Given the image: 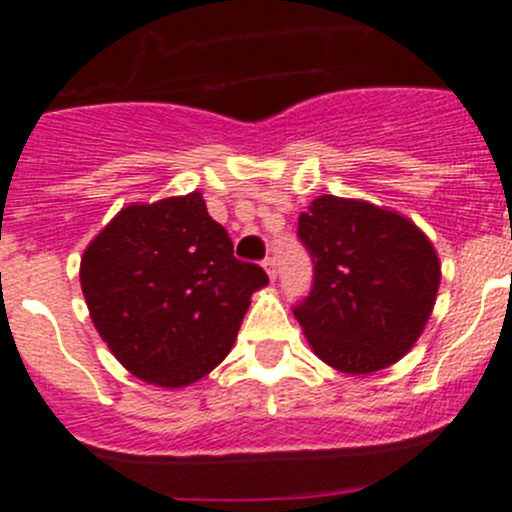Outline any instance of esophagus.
Returning a JSON list of instances; mask_svg holds the SVG:
<instances>
[{"label":"esophagus","mask_w":512,"mask_h":512,"mask_svg":"<svg viewBox=\"0 0 512 512\" xmlns=\"http://www.w3.org/2000/svg\"><path fill=\"white\" fill-rule=\"evenodd\" d=\"M262 267H265L267 277H270V280H275V277H277V267H275V260H272V257H265V262H262Z\"/></svg>","instance_id":"esophagus-1"}]
</instances>
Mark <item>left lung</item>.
<instances>
[{"mask_svg": "<svg viewBox=\"0 0 512 512\" xmlns=\"http://www.w3.org/2000/svg\"><path fill=\"white\" fill-rule=\"evenodd\" d=\"M299 240L312 255L314 287L294 317L312 352L352 376L404 359L441 285L426 232L384 205L319 195L299 213Z\"/></svg>", "mask_w": 512, "mask_h": 512, "instance_id": "1", "label": "left lung"}]
</instances>
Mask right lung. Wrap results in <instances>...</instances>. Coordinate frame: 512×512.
I'll list each match as a JSON object with an SVG mask.
<instances>
[{
	"label": "right lung",
	"instance_id": "add662e5",
	"mask_svg": "<svg viewBox=\"0 0 512 512\" xmlns=\"http://www.w3.org/2000/svg\"><path fill=\"white\" fill-rule=\"evenodd\" d=\"M79 280L111 354L160 389L208 376L267 285L262 267L235 260L198 190L118 210L81 255Z\"/></svg>",
	"mask_w": 512,
	"mask_h": 512
}]
</instances>
